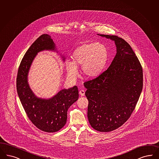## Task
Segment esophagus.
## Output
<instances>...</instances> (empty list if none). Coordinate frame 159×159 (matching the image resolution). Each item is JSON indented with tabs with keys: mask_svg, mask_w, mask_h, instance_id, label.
<instances>
[{
	"mask_svg": "<svg viewBox=\"0 0 159 159\" xmlns=\"http://www.w3.org/2000/svg\"><path fill=\"white\" fill-rule=\"evenodd\" d=\"M80 94L81 95V96H84L85 95V91L83 90V89H81L80 91Z\"/></svg>",
	"mask_w": 159,
	"mask_h": 159,
	"instance_id": "1",
	"label": "esophagus"
}]
</instances>
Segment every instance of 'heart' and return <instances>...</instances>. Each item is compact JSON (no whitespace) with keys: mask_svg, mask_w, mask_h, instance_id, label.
<instances>
[{"mask_svg":"<svg viewBox=\"0 0 159 159\" xmlns=\"http://www.w3.org/2000/svg\"><path fill=\"white\" fill-rule=\"evenodd\" d=\"M108 57V52L104 45L85 43L75 49L71 56L72 61H66V69L69 75L75 77L78 73L77 66L81 65L84 75L89 78L97 77L104 70Z\"/></svg>","mask_w":159,"mask_h":159,"instance_id":"heart-1","label":"heart"}]
</instances>
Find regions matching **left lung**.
I'll return each instance as SVG.
<instances>
[{
	"label": "left lung",
	"instance_id": "obj_1",
	"mask_svg": "<svg viewBox=\"0 0 159 159\" xmlns=\"http://www.w3.org/2000/svg\"><path fill=\"white\" fill-rule=\"evenodd\" d=\"M114 41L117 53L111 65L96 78L84 82L91 127L109 132L129 118L140 96L143 69L129 44L117 36L98 34Z\"/></svg>",
	"mask_w": 159,
	"mask_h": 159
}]
</instances>
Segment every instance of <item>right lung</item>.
<instances>
[{
    "mask_svg": "<svg viewBox=\"0 0 159 159\" xmlns=\"http://www.w3.org/2000/svg\"><path fill=\"white\" fill-rule=\"evenodd\" d=\"M57 51L51 36H40L25 54L18 69L16 89L18 96L28 118L37 128L43 131L53 133L61 129L66 123L67 111L78 98L77 86L63 89L52 98L44 99L36 96L28 81L30 66L38 52ZM63 61L65 57L62 56Z\"/></svg>",
    "mask_w": 159,
    "mask_h": 159,
    "instance_id": "add662e5",
    "label": "right lung"
}]
</instances>
